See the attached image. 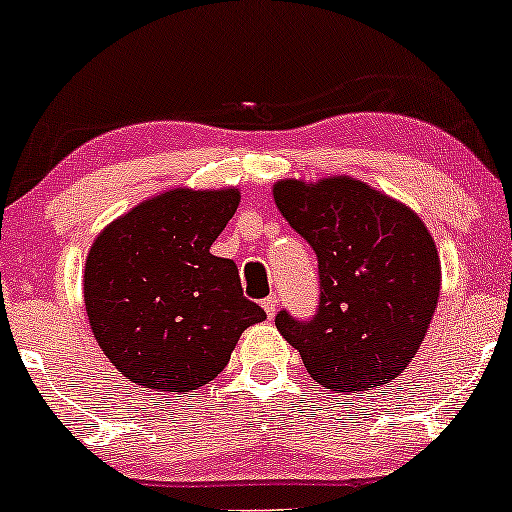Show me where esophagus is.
<instances>
[{"label":"esophagus","instance_id":"34e87169","mask_svg":"<svg viewBox=\"0 0 512 512\" xmlns=\"http://www.w3.org/2000/svg\"><path fill=\"white\" fill-rule=\"evenodd\" d=\"M262 308H264V313H267V317H274L276 315V308H279V301H276V296L264 298Z\"/></svg>","mask_w":512,"mask_h":512}]
</instances>
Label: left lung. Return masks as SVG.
<instances>
[{
	"mask_svg": "<svg viewBox=\"0 0 512 512\" xmlns=\"http://www.w3.org/2000/svg\"><path fill=\"white\" fill-rule=\"evenodd\" d=\"M274 202L317 257L320 301L276 327L315 383L358 395L395 380L424 342L440 293V260L424 221L351 178L281 180Z\"/></svg>",
	"mask_w": 512,
	"mask_h": 512,
	"instance_id": "1",
	"label": "left lung"
}]
</instances>
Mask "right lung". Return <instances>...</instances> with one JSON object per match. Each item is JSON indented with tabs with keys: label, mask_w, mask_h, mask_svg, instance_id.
<instances>
[{
	"label": "right lung",
	"mask_w": 512,
	"mask_h": 512,
	"mask_svg": "<svg viewBox=\"0 0 512 512\" xmlns=\"http://www.w3.org/2000/svg\"><path fill=\"white\" fill-rule=\"evenodd\" d=\"M238 190H170L110 223L86 260L84 301L103 354L151 390L187 392L228 366L240 334L267 313L243 296L233 260L209 248Z\"/></svg>",
	"instance_id": "obj_1"
}]
</instances>
